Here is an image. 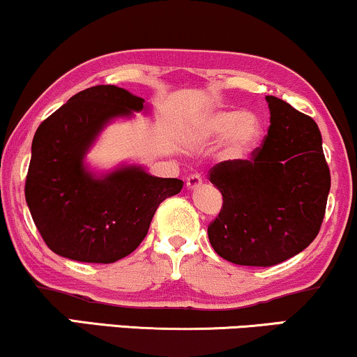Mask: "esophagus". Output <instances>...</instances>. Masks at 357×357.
Here are the masks:
<instances>
[{
	"label": "esophagus",
	"mask_w": 357,
	"mask_h": 357,
	"mask_svg": "<svg viewBox=\"0 0 357 357\" xmlns=\"http://www.w3.org/2000/svg\"><path fill=\"white\" fill-rule=\"evenodd\" d=\"M200 185H202V175H200V174H192V175H188V178H187V187H188L190 190L200 187Z\"/></svg>",
	"instance_id": "obj_1"
}]
</instances>
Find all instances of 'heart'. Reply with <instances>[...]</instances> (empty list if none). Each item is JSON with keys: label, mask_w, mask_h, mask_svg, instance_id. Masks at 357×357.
<instances>
[{"label": "heart", "mask_w": 357, "mask_h": 357, "mask_svg": "<svg viewBox=\"0 0 357 357\" xmlns=\"http://www.w3.org/2000/svg\"><path fill=\"white\" fill-rule=\"evenodd\" d=\"M262 126L256 114L236 109H215L198 119L195 136L200 141L226 137V159H243L257 146Z\"/></svg>", "instance_id": "obj_1"}]
</instances>
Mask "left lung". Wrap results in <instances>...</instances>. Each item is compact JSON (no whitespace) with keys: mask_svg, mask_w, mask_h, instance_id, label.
I'll return each instance as SVG.
<instances>
[{"mask_svg":"<svg viewBox=\"0 0 357 357\" xmlns=\"http://www.w3.org/2000/svg\"><path fill=\"white\" fill-rule=\"evenodd\" d=\"M271 126L249 160H225L208 178L223 195L208 226L216 254L238 266L271 267L297 256L325 218L331 175L321 132L307 114L266 96Z\"/></svg>","mask_w":357,"mask_h":357,"instance_id":"1","label":"left lung"}]
</instances>
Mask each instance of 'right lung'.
I'll use <instances>...</instances> for the list:
<instances>
[{"mask_svg": "<svg viewBox=\"0 0 357 357\" xmlns=\"http://www.w3.org/2000/svg\"><path fill=\"white\" fill-rule=\"evenodd\" d=\"M144 109V100L114 85L86 88L40 123L32 139L26 202L44 243L59 256L111 264L126 257L149 231L152 216L183 182L121 167L105 177L83 159L109 119Z\"/></svg>", "mask_w": 357, "mask_h": 357, "instance_id": "obj_1", "label": "right lung"}]
</instances>
